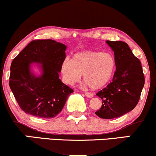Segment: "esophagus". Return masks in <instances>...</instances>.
<instances>
[{
    "label": "esophagus",
    "instance_id": "34e87169",
    "mask_svg": "<svg viewBox=\"0 0 156 156\" xmlns=\"http://www.w3.org/2000/svg\"><path fill=\"white\" fill-rule=\"evenodd\" d=\"M85 96L86 97H88V98H91V97H93L94 94L92 93H90V92H86L85 93Z\"/></svg>",
    "mask_w": 156,
    "mask_h": 156
}]
</instances>
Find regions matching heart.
Segmentation results:
<instances>
[{
    "instance_id": "heart-1",
    "label": "heart",
    "mask_w": 156,
    "mask_h": 156,
    "mask_svg": "<svg viewBox=\"0 0 156 156\" xmlns=\"http://www.w3.org/2000/svg\"><path fill=\"white\" fill-rule=\"evenodd\" d=\"M115 60L109 52L83 51L65 59L60 67L63 81L73 85L83 75L85 85L92 89H102L111 80L115 71Z\"/></svg>"
}]
</instances>
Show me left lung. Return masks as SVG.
Instances as JSON below:
<instances>
[{"mask_svg": "<svg viewBox=\"0 0 156 156\" xmlns=\"http://www.w3.org/2000/svg\"><path fill=\"white\" fill-rule=\"evenodd\" d=\"M106 43L114 52L116 71L112 81L97 94L102 105L95 114L101 119H111L125 115L136 107L144 87V76L141 62L126 43Z\"/></svg>", "mask_w": 156, "mask_h": 156, "instance_id": "1", "label": "left lung"}]
</instances>
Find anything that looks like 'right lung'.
<instances>
[{
    "label": "right lung",
    "instance_id": "1",
    "mask_svg": "<svg viewBox=\"0 0 156 156\" xmlns=\"http://www.w3.org/2000/svg\"><path fill=\"white\" fill-rule=\"evenodd\" d=\"M66 49L65 44L50 39L33 41L13 59L9 86L25 113L52 119L62 110L73 92L59 76ZM34 66L39 67L40 73H34Z\"/></svg>",
    "mask_w": 156,
    "mask_h": 156
}]
</instances>
